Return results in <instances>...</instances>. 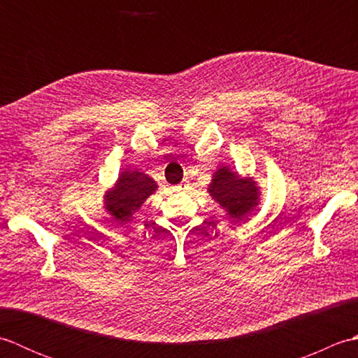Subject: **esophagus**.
Returning <instances> with one entry per match:
<instances>
[{"label":"esophagus","mask_w":358,"mask_h":358,"mask_svg":"<svg viewBox=\"0 0 358 358\" xmlns=\"http://www.w3.org/2000/svg\"><path fill=\"white\" fill-rule=\"evenodd\" d=\"M187 189V183L186 181H183V183H180V185H177L173 187V191H177V192H181V191H186Z\"/></svg>","instance_id":"1"}]
</instances>
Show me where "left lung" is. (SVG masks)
<instances>
[{
	"label": "left lung",
	"instance_id": "8db88e82",
	"mask_svg": "<svg viewBox=\"0 0 358 358\" xmlns=\"http://www.w3.org/2000/svg\"><path fill=\"white\" fill-rule=\"evenodd\" d=\"M209 192L232 218H241L257 206L258 189L254 181L241 180L227 167H220L214 173Z\"/></svg>",
	"mask_w": 358,
	"mask_h": 358
}]
</instances>
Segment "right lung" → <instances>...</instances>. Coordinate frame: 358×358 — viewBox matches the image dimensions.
I'll list each match as a JSON object with an SVG mask.
<instances>
[{
	"label": "right lung",
	"mask_w": 358,
	"mask_h": 358,
	"mask_svg": "<svg viewBox=\"0 0 358 358\" xmlns=\"http://www.w3.org/2000/svg\"><path fill=\"white\" fill-rule=\"evenodd\" d=\"M155 181L148 175L136 171L121 172L115 189L106 196V208L118 222H126L155 191Z\"/></svg>",
	"instance_id": "right-lung-1"
}]
</instances>
